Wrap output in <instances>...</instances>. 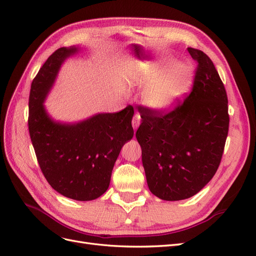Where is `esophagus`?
I'll return each instance as SVG.
<instances>
[{
	"instance_id": "34e87169",
	"label": "esophagus",
	"mask_w": 256,
	"mask_h": 256,
	"mask_svg": "<svg viewBox=\"0 0 256 256\" xmlns=\"http://www.w3.org/2000/svg\"><path fill=\"white\" fill-rule=\"evenodd\" d=\"M140 120H141L140 115H138V113L134 114V118H132V127H134V129H136V128L138 127V125H140Z\"/></svg>"
}]
</instances>
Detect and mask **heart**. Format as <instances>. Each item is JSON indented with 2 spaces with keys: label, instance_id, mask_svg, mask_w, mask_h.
<instances>
[{
  "label": "heart",
  "instance_id": "b5f03b06",
  "mask_svg": "<svg viewBox=\"0 0 256 256\" xmlns=\"http://www.w3.org/2000/svg\"><path fill=\"white\" fill-rule=\"evenodd\" d=\"M138 81L146 86L143 92L144 102L156 110H166L188 90L191 83V72L187 65L178 63L160 76L157 70H152L141 76Z\"/></svg>",
  "mask_w": 256,
  "mask_h": 256
}]
</instances>
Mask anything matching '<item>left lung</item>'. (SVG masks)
Here are the masks:
<instances>
[{
	"label": "left lung",
	"instance_id": "8db88e82",
	"mask_svg": "<svg viewBox=\"0 0 256 256\" xmlns=\"http://www.w3.org/2000/svg\"><path fill=\"white\" fill-rule=\"evenodd\" d=\"M196 62L190 94L172 110L138 106L142 122L136 136L142 148L146 180L164 200L191 198L218 170L228 134V95L207 54L188 48Z\"/></svg>",
	"mask_w": 256,
	"mask_h": 256
}]
</instances>
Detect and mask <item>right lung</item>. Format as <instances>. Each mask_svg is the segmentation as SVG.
Returning a JSON list of instances; mask_svg holds the SVG:
<instances>
[{
	"instance_id": "right-lung-1",
	"label": "right lung",
	"mask_w": 256,
	"mask_h": 256,
	"mask_svg": "<svg viewBox=\"0 0 256 256\" xmlns=\"http://www.w3.org/2000/svg\"><path fill=\"white\" fill-rule=\"evenodd\" d=\"M76 48L54 51L30 85L28 131L38 164L51 187L66 198L92 200L109 188L122 145L134 136L132 106L92 116L74 125L54 122L44 111L48 94L63 60Z\"/></svg>"
}]
</instances>
